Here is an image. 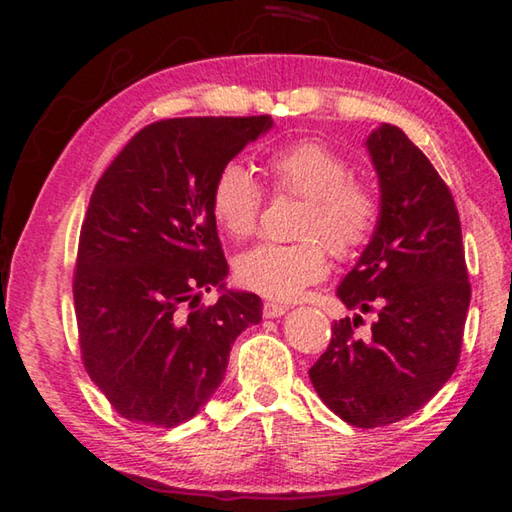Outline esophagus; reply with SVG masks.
Instances as JSON below:
<instances>
[{"mask_svg":"<svg viewBox=\"0 0 512 512\" xmlns=\"http://www.w3.org/2000/svg\"><path fill=\"white\" fill-rule=\"evenodd\" d=\"M287 305H280V302H264V307H262V314H264V318H277V316H282V314H287Z\"/></svg>","mask_w":512,"mask_h":512,"instance_id":"obj_1","label":"esophagus"}]
</instances>
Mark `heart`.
I'll use <instances>...</instances> for the list:
<instances>
[{"mask_svg":"<svg viewBox=\"0 0 512 512\" xmlns=\"http://www.w3.org/2000/svg\"><path fill=\"white\" fill-rule=\"evenodd\" d=\"M273 194L305 198L296 225L298 244H262L237 262V280L271 300H293L327 275V250L352 262L375 237L381 196L368 180L354 178L352 164L318 140H300L264 160ZM264 192L244 164L228 162L212 185V212L235 239L255 235Z\"/></svg>","mask_w":512,"mask_h":512,"instance_id":"b5f03b06","label":"heart"}]
</instances>
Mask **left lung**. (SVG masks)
<instances>
[{
  "instance_id": "left-lung-1",
  "label": "left lung",
  "mask_w": 512,
  "mask_h": 512,
  "mask_svg": "<svg viewBox=\"0 0 512 512\" xmlns=\"http://www.w3.org/2000/svg\"><path fill=\"white\" fill-rule=\"evenodd\" d=\"M381 189V221L336 296L377 314L334 320L332 341L309 368L329 409L361 429L422 409L458 366L470 307L461 219L445 180L402 128L368 137Z\"/></svg>"
}]
</instances>
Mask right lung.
<instances>
[{
  "label": "right lung",
  "mask_w": 512,
  "mask_h": 512,
  "mask_svg": "<svg viewBox=\"0 0 512 512\" xmlns=\"http://www.w3.org/2000/svg\"><path fill=\"white\" fill-rule=\"evenodd\" d=\"M273 119L176 117L144 126L94 187L74 268L81 359L112 409L176 427L223 381L230 348L262 320L255 293L223 289L212 185Z\"/></svg>",
  "instance_id": "1"
}]
</instances>
